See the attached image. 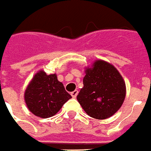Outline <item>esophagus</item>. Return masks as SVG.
Returning <instances> with one entry per match:
<instances>
[{
	"label": "esophagus",
	"instance_id": "esophagus-1",
	"mask_svg": "<svg viewBox=\"0 0 151 151\" xmlns=\"http://www.w3.org/2000/svg\"><path fill=\"white\" fill-rule=\"evenodd\" d=\"M78 91L76 90H74V91L71 92V96H72L73 98H76V97H77V95H78Z\"/></svg>",
	"mask_w": 151,
	"mask_h": 151
}]
</instances>
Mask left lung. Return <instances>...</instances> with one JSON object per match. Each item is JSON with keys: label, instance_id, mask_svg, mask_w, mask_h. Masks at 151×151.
Listing matches in <instances>:
<instances>
[{"label": "left lung", "instance_id": "obj_1", "mask_svg": "<svg viewBox=\"0 0 151 151\" xmlns=\"http://www.w3.org/2000/svg\"><path fill=\"white\" fill-rule=\"evenodd\" d=\"M83 86L77 99L87 114L97 119L114 114L126 97V84L121 74L115 67L101 60L86 70Z\"/></svg>", "mask_w": 151, "mask_h": 151}]
</instances>
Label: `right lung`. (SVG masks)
Returning a JSON list of instances; mask_svg holds the SVG:
<instances>
[{"mask_svg":"<svg viewBox=\"0 0 151 151\" xmlns=\"http://www.w3.org/2000/svg\"><path fill=\"white\" fill-rule=\"evenodd\" d=\"M71 98L56 74L47 75L42 70L36 73L24 93L29 110L43 118L55 115Z\"/></svg>","mask_w":151,"mask_h":151,"instance_id":"right-lung-1","label":"right lung"}]
</instances>
